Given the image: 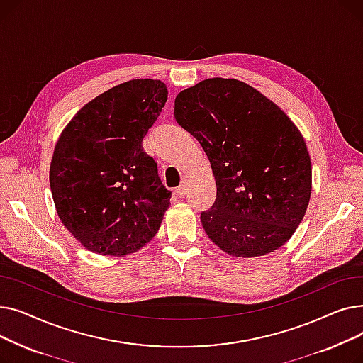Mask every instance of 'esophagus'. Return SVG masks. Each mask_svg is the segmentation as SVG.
<instances>
[{
  "label": "esophagus",
  "instance_id": "1",
  "mask_svg": "<svg viewBox=\"0 0 363 363\" xmlns=\"http://www.w3.org/2000/svg\"><path fill=\"white\" fill-rule=\"evenodd\" d=\"M186 191H188V184L186 182H184V184H181L177 189H175V194H177V197H184L185 194H186Z\"/></svg>",
  "mask_w": 363,
  "mask_h": 363
}]
</instances>
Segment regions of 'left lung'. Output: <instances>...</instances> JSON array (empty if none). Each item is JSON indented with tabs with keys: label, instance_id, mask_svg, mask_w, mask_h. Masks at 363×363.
<instances>
[{
	"label": "left lung",
	"instance_id": "obj_1",
	"mask_svg": "<svg viewBox=\"0 0 363 363\" xmlns=\"http://www.w3.org/2000/svg\"><path fill=\"white\" fill-rule=\"evenodd\" d=\"M175 119L212 166L216 200L201 213L208 238L242 259L287 242L308 211L312 162L285 111L249 84L211 78L177 95Z\"/></svg>",
	"mask_w": 363,
	"mask_h": 363
}]
</instances>
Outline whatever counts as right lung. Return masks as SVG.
Here are the masks:
<instances>
[{"label": "right lung", "instance_id": "add662e5", "mask_svg": "<svg viewBox=\"0 0 363 363\" xmlns=\"http://www.w3.org/2000/svg\"><path fill=\"white\" fill-rule=\"evenodd\" d=\"M167 101L159 79H132L86 103L62 130L50 164L57 215L86 250L137 253L170 204L143 140Z\"/></svg>", "mask_w": 363, "mask_h": 363}]
</instances>
